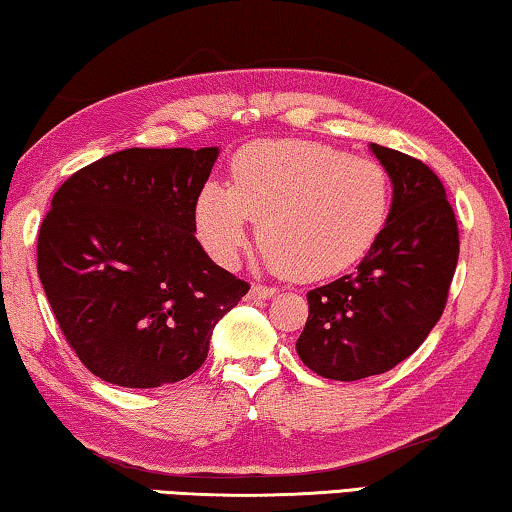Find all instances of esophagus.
Listing matches in <instances>:
<instances>
[{
  "mask_svg": "<svg viewBox=\"0 0 512 512\" xmlns=\"http://www.w3.org/2000/svg\"><path fill=\"white\" fill-rule=\"evenodd\" d=\"M277 295V288L274 286H263V283H254L249 290L251 300H270V297Z\"/></svg>",
  "mask_w": 512,
  "mask_h": 512,
  "instance_id": "obj_1",
  "label": "esophagus"
}]
</instances>
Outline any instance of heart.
Instances as JSON below:
<instances>
[{"label": "heart", "mask_w": 512, "mask_h": 512, "mask_svg": "<svg viewBox=\"0 0 512 512\" xmlns=\"http://www.w3.org/2000/svg\"><path fill=\"white\" fill-rule=\"evenodd\" d=\"M393 185L373 157L320 141H256L235 155L231 187L206 183L196 233L217 263L231 265L258 219L267 261L288 277L318 281L361 261L389 222Z\"/></svg>", "instance_id": "obj_1"}]
</instances>
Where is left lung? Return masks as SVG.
<instances>
[{"instance_id":"left-lung-1","label":"left lung","mask_w":512,"mask_h":512,"mask_svg":"<svg viewBox=\"0 0 512 512\" xmlns=\"http://www.w3.org/2000/svg\"><path fill=\"white\" fill-rule=\"evenodd\" d=\"M393 185L389 222L357 270L306 293L297 355L313 373L355 382L391 371L442 318L460 254L458 222L435 171L371 144Z\"/></svg>"}]
</instances>
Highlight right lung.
Instances as JSON below:
<instances>
[{"instance_id":"1","label":"right lung","mask_w":512,"mask_h":512,"mask_svg":"<svg viewBox=\"0 0 512 512\" xmlns=\"http://www.w3.org/2000/svg\"><path fill=\"white\" fill-rule=\"evenodd\" d=\"M219 155L125 148L75 171L38 231V277L61 332L100 380L128 389L199 371L249 283L210 261L194 208Z\"/></svg>"}]
</instances>
